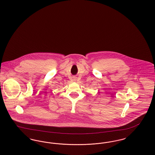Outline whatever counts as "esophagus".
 Listing matches in <instances>:
<instances>
[{
  "label": "esophagus",
  "mask_w": 155,
  "mask_h": 155,
  "mask_svg": "<svg viewBox=\"0 0 155 155\" xmlns=\"http://www.w3.org/2000/svg\"><path fill=\"white\" fill-rule=\"evenodd\" d=\"M73 78V80H74V81H75L76 80H77V77H75V76H74V77H72Z\"/></svg>",
  "instance_id": "1"
}]
</instances>
